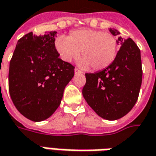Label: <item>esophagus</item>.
<instances>
[{"label":"esophagus","mask_w":156,"mask_h":156,"mask_svg":"<svg viewBox=\"0 0 156 156\" xmlns=\"http://www.w3.org/2000/svg\"><path fill=\"white\" fill-rule=\"evenodd\" d=\"M74 73H75V74H81V72L78 70V69H77V68H75V70H74Z\"/></svg>","instance_id":"obj_1"}]
</instances>
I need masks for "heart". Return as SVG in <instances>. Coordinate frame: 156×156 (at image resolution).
I'll use <instances>...</instances> for the list:
<instances>
[{
    "mask_svg": "<svg viewBox=\"0 0 156 156\" xmlns=\"http://www.w3.org/2000/svg\"><path fill=\"white\" fill-rule=\"evenodd\" d=\"M55 47L65 62H71L82 53L79 66L93 70L105 69L113 63L117 53V41L110 34L92 29L78 30L71 33L67 38L58 37Z\"/></svg>",
    "mask_w": 156,
    "mask_h": 156,
    "instance_id": "obj_1",
    "label": "heart"
}]
</instances>
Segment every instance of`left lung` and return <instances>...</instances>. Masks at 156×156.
Listing matches in <instances>:
<instances>
[{
    "label": "left lung",
    "instance_id": "left-lung-1",
    "mask_svg": "<svg viewBox=\"0 0 156 156\" xmlns=\"http://www.w3.org/2000/svg\"><path fill=\"white\" fill-rule=\"evenodd\" d=\"M111 34H120L110 28ZM120 49L110 66L86 73L82 93L98 115L106 120H117L128 114L136 103L142 84L141 51L130 38L117 37Z\"/></svg>",
    "mask_w": 156,
    "mask_h": 156
}]
</instances>
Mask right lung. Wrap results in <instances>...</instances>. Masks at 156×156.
<instances>
[{
    "label": "right lung",
    "mask_w": 156,
    "mask_h": 156,
    "mask_svg": "<svg viewBox=\"0 0 156 156\" xmlns=\"http://www.w3.org/2000/svg\"><path fill=\"white\" fill-rule=\"evenodd\" d=\"M55 37V31L24 35L9 65L11 99L21 115L34 122L44 121L55 112L74 76L73 65L58 58Z\"/></svg>",
    "instance_id": "obj_1"
}]
</instances>
